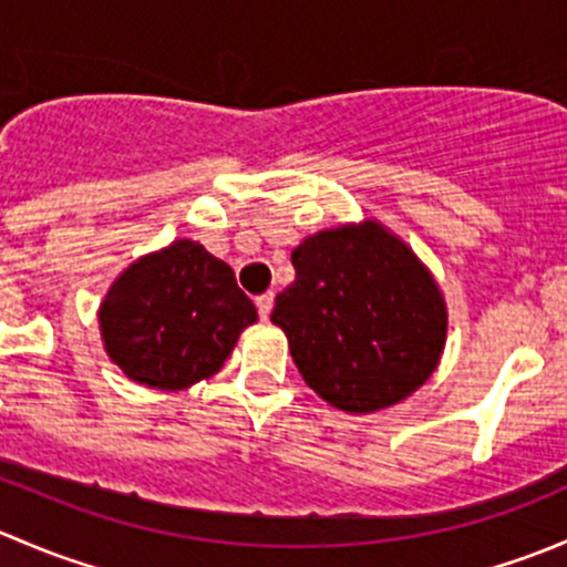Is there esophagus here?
<instances>
[{"instance_id": "esophagus-1", "label": "esophagus", "mask_w": 567, "mask_h": 567, "mask_svg": "<svg viewBox=\"0 0 567 567\" xmlns=\"http://www.w3.org/2000/svg\"><path fill=\"white\" fill-rule=\"evenodd\" d=\"M255 305H257V312H260V318H268V312H271V307H274V293H271V290H266V293L257 296Z\"/></svg>"}]
</instances>
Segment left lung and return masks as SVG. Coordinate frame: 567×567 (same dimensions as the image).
Wrapping results in <instances>:
<instances>
[{
  "label": "left lung",
  "instance_id": "1",
  "mask_svg": "<svg viewBox=\"0 0 567 567\" xmlns=\"http://www.w3.org/2000/svg\"><path fill=\"white\" fill-rule=\"evenodd\" d=\"M271 323L318 398L348 414L390 409L420 390L447 342V301L431 268L379 219L307 236Z\"/></svg>",
  "mask_w": 567,
  "mask_h": 567
}]
</instances>
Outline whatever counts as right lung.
I'll return each instance as SVG.
<instances>
[{"instance_id": "right-lung-1", "label": "right lung", "mask_w": 567, "mask_h": 567, "mask_svg": "<svg viewBox=\"0 0 567 567\" xmlns=\"http://www.w3.org/2000/svg\"><path fill=\"white\" fill-rule=\"evenodd\" d=\"M257 320L225 260L192 238L120 271L99 307L106 357L134 384L177 392L219 373Z\"/></svg>"}]
</instances>
